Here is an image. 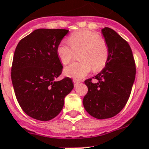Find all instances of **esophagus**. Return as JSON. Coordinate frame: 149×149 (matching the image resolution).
Wrapping results in <instances>:
<instances>
[{"label": "esophagus", "instance_id": "34e87169", "mask_svg": "<svg viewBox=\"0 0 149 149\" xmlns=\"http://www.w3.org/2000/svg\"><path fill=\"white\" fill-rule=\"evenodd\" d=\"M73 83H74L75 86H77L78 85L79 83V81L77 80V79H73Z\"/></svg>", "mask_w": 149, "mask_h": 149}]
</instances>
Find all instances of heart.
Here are the masks:
<instances>
[{
    "mask_svg": "<svg viewBox=\"0 0 149 149\" xmlns=\"http://www.w3.org/2000/svg\"><path fill=\"white\" fill-rule=\"evenodd\" d=\"M69 44L62 41L56 48V54L63 65L70 62L73 50H80L79 60L64 69L65 76L75 79H81L93 70H101L106 66L109 58V48L106 41L100 38L97 33L82 30L72 33L69 37Z\"/></svg>",
    "mask_w": 149,
    "mask_h": 149,
    "instance_id": "obj_1",
    "label": "heart"
}]
</instances>
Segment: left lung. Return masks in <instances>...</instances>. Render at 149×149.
Here are the masks:
<instances>
[{"label": "left lung", "instance_id": "obj_1", "mask_svg": "<svg viewBox=\"0 0 149 149\" xmlns=\"http://www.w3.org/2000/svg\"><path fill=\"white\" fill-rule=\"evenodd\" d=\"M109 48V58L101 72L85 81L88 93L83 100L86 111L94 118L115 116L124 108L135 79V64L131 47L123 37L109 27L102 29Z\"/></svg>", "mask_w": 149, "mask_h": 149}]
</instances>
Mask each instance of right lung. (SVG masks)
Returning <instances> with one entry per match:
<instances>
[{
    "instance_id": "add662e5",
    "label": "right lung",
    "mask_w": 149,
    "mask_h": 149,
    "mask_svg": "<svg viewBox=\"0 0 149 149\" xmlns=\"http://www.w3.org/2000/svg\"><path fill=\"white\" fill-rule=\"evenodd\" d=\"M68 32L65 29H37L16 47L12 84L18 103L31 118L40 121L55 118L73 89L69 77L56 80L63 70L56 48Z\"/></svg>"
}]
</instances>
